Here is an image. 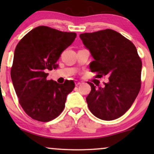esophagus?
Returning a JSON list of instances; mask_svg holds the SVG:
<instances>
[{
  "label": "esophagus",
  "mask_w": 154,
  "mask_h": 154,
  "mask_svg": "<svg viewBox=\"0 0 154 154\" xmlns=\"http://www.w3.org/2000/svg\"><path fill=\"white\" fill-rule=\"evenodd\" d=\"M81 83H82V82H79V81H76V82H75V85L76 86H78V85H79L81 84Z\"/></svg>",
  "instance_id": "esophagus-1"
}]
</instances>
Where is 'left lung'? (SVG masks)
<instances>
[{"label":"left lung","mask_w":154,"mask_h":154,"mask_svg":"<svg viewBox=\"0 0 154 154\" xmlns=\"http://www.w3.org/2000/svg\"><path fill=\"white\" fill-rule=\"evenodd\" d=\"M94 59L92 72L107 77L109 82L95 86L86 98L93 115L110 121L125 114L131 107L141 87L142 61L130 40L111 29L79 35Z\"/></svg>","instance_id":"obj_1"}]
</instances>
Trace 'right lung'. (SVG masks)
Returning a JSON list of instances; mask_svg holds the SVG:
<instances>
[{
	"instance_id": "1",
	"label": "right lung",
	"mask_w": 154,
	"mask_h": 154,
	"mask_svg": "<svg viewBox=\"0 0 154 154\" xmlns=\"http://www.w3.org/2000/svg\"><path fill=\"white\" fill-rule=\"evenodd\" d=\"M75 32L39 26L24 35L15 48L11 77L19 102L32 119H54L65 107L67 95L75 88L73 80L59 84L47 79L56 69L61 54L73 43Z\"/></svg>"
}]
</instances>
